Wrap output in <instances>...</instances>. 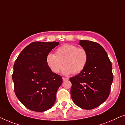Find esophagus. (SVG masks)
<instances>
[{
    "mask_svg": "<svg viewBox=\"0 0 125 125\" xmlns=\"http://www.w3.org/2000/svg\"><path fill=\"white\" fill-rule=\"evenodd\" d=\"M69 80V78H66V77H62L63 81H66V80Z\"/></svg>",
    "mask_w": 125,
    "mask_h": 125,
    "instance_id": "34e87169",
    "label": "esophagus"
}]
</instances>
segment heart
Returning <instances> with one entry per match:
<instances>
[{"instance_id":"heart-1","label":"heart","mask_w":125,"mask_h":125,"mask_svg":"<svg viewBox=\"0 0 125 125\" xmlns=\"http://www.w3.org/2000/svg\"><path fill=\"white\" fill-rule=\"evenodd\" d=\"M88 60L86 51L72 44H65L58 48L56 54L49 53L46 58L47 65L53 73H57L61 66L64 75L77 74L83 71Z\"/></svg>"}]
</instances>
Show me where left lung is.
<instances>
[{
	"mask_svg": "<svg viewBox=\"0 0 125 125\" xmlns=\"http://www.w3.org/2000/svg\"><path fill=\"white\" fill-rule=\"evenodd\" d=\"M86 51L88 62L83 71L69 78L73 101L80 108L90 110L98 107L108 98L113 80L112 65L101 45L89 40H80Z\"/></svg>",
	"mask_w": 125,
	"mask_h": 125,
	"instance_id": "left-lung-1",
	"label": "left lung"
}]
</instances>
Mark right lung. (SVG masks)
Returning a JSON list of instances; mask_svg holds the SVG:
<instances>
[{
    "instance_id": "1",
    "label": "right lung",
    "mask_w": 125,
    "mask_h": 125,
    "mask_svg": "<svg viewBox=\"0 0 125 125\" xmlns=\"http://www.w3.org/2000/svg\"><path fill=\"white\" fill-rule=\"evenodd\" d=\"M59 42H33L18 56L13 65L12 80L17 98L30 110L42 112L51 109L62 83L61 76L53 72L46 58Z\"/></svg>"
}]
</instances>
